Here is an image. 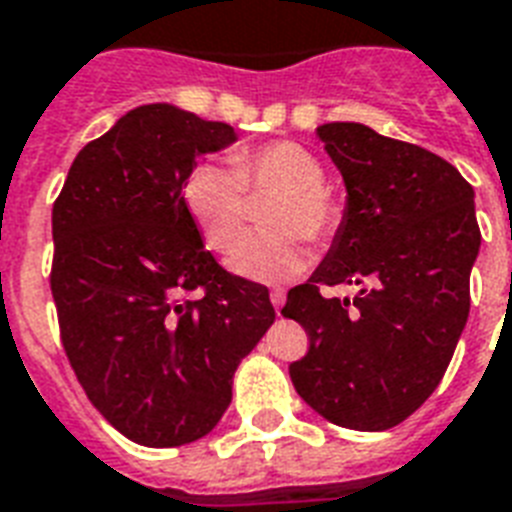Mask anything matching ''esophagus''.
I'll list each match as a JSON object with an SVG mask.
<instances>
[{
    "mask_svg": "<svg viewBox=\"0 0 512 512\" xmlns=\"http://www.w3.org/2000/svg\"><path fill=\"white\" fill-rule=\"evenodd\" d=\"M271 303H273V308H276V313H281V308H284V289H273L271 292Z\"/></svg>",
    "mask_w": 512,
    "mask_h": 512,
    "instance_id": "esophagus-1",
    "label": "esophagus"
}]
</instances>
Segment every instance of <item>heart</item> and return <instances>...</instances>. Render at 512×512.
Instances as JSON below:
<instances>
[{
  "instance_id": "obj_1",
  "label": "heart",
  "mask_w": 512,
  "mask_h": 512,
  "mask_svg": "<svg viewBox=\"0 0 512 512\" xmlns=\"http://www.w3.org/2000/svg\"><path fill=\"white\" fill-rule=\"evenodd\" d=\"M319 156L295 140H273L223 162L196 164L183 185L180 199L209 249L223 252L235 241L246 214L244 190L277 193L266 210L268 232L248 234L228 255L236 276L260 284L292 279L308 263L305 235L324 244L342 223V207L324 185Z\"/></svg>"
}]
</instances>
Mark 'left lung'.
Returning a JSON list of instances; mask_svg holds the SVG:
<instances>
[{
    "label": "left lung",
    "instance_id": "1",
    "mask_svg": "<svg viewBox=\"0 0 512 512\" xmlns=\"http://www.w3.org/2000/svg\"><path fill=\"white\" fill-rule=\"evenodd\" d=\"M316 135L348 201L327 257L281 308L311 340L289 377L324 420L377 433L417 412L452 361L481 247L476 193L446 159L366 124ZM364 280L353 304L320 295Z\"/></svg>",
    "mask_w": 512,
    "mask_h": 512
}]
</instances>
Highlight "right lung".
Returning a JSON list of instances; mask_svg holds the SVG:
<instances>
[{"label": "right lung", "instance_id": "add662e5", "mask_svg": "<svg viewBox=\"0 0 512 512\" xmlns=\"http://www.w3.org/2000/svg\"><path fill=\"white\" fill-rule=\"evenodd\" d=\"M233 140L231 124L170 103L132 108L76 154L52 207L60 340L87 398L135 444L207 436L276 319L268 289L217 265L180 199L196 156Z\"/></svg>", "mask_w": 512, "mask_h": 512}]
</instances>
